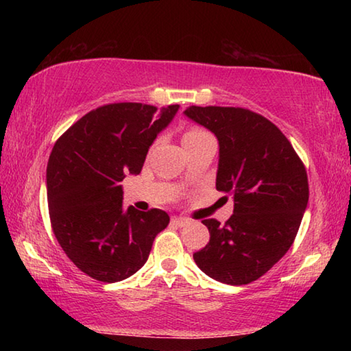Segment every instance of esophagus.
Here are the masks:
<instances>
[{"instance_id":"1","label":"esophagus","mask_w":351,"mask_h":351,"mask_svg":"<svg viewBox=\"0 0 351 351\" xmlns=\"http://www.w3.org/2000/svg\"><path fill=\"white\" fill-rule=\"evenodd\" d=\"M189 223L187 218H182V217H173L171 218V224L178 226V228H182V226H186Z\"/></svg>"}]
</instances>
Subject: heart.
<instances>
[{"instance_id":"1","label":"heart","mask_w":351,"mask_h":351,"mask_svg":"<svg viewBox=\"0 0 351 351\" xmlns=\"http://www.w3.org/2000/svg\"><path fill=\"white\" fill-rule=\"evenodd\" d=\"M206 134L207 133L204 132V130H201V128H190V130H187L186 133L182 134V144H184V142L203 138V136H206Z\"/></svg>"}]
</instances>
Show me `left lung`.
Instances as JSON below:
<instances>
[{
  "label": "left lung",
  "mask_w": 351,
  "mask_h": 351,
  "mask_svg": "<svg viewBox=\"0 0 351 351\" xmlns=\"http://www.w3.org/2000/svg\"><path fill=\"white\" fill-rule=\"evenodd\" d=\"M184 114L217 136V190L234 198L224 224L203 219L210 240L193 260L218 282L247 285L293 245L310 195L305 165L287 136L251 110L192 105Z\"/></svg>",
  "instance_id": "left-lung-1"
}]
</instances>
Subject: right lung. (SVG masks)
Instances as JSON below:
<instances>
[{
  "label": "right lung",
  "mask_w": 351,
  "mask_h": 351,
  "mask_svg": "<svg viewBox=\"0 0 351 351\" xmlns=\"http://www.w3.org/2000/svg\"><path fill=\"white\" fill-rule=\"evenodd\" d=\"M180 105L122 102L99 106L66 130L46 169L52 230L69 260L86 276L114 283L138 272L170 217L122 206L121 181L139 175L148 148Z\"/></svg>",
  "instance_id": "right-lung-1"
}]
</instances>
